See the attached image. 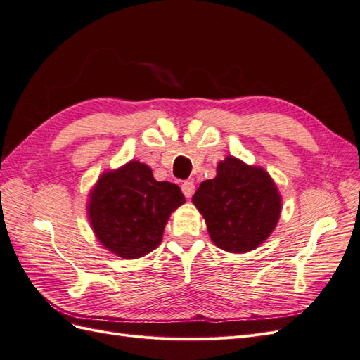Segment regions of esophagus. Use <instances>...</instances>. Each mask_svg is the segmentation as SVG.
Here are the masks:
<instances>
[{
	"mask_svg": "<svg viewBox=\"0 0 360 360\" xmlns=\"http://www.w3.org/2000/svg\"><path fill=\"white\" fill-rule=\"evenodd\" d=\"M181 191H183V193H184V197L191 198L192 195L195 193V184H193V181H184V183L181 184Z\"/></svg>",
	"mask_w": 360,
	"mask_h": 360,
	"instance_id": "34e87169",
	"label": "esophagus"
}]
</instances>
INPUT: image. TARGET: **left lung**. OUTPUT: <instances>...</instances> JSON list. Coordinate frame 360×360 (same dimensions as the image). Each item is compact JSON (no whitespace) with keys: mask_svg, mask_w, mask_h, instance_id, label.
Returning <instances> with one entry per match:
<instances>
[{"mask_svg":"<svg viewBox=\"0 0 360 360\" xmlns=\"http://www.w3.org/2000/svg\"><path fill=\"white\" fill-rule=\"evenodd\" d=\"M192 202L202 214L212 242L231 254L264 243L282 210V197L270 174L234 156L217 163L216 177L200 184Z\"/></svg>","mask_w":360,"mask_h":360,"instance_id":"left-lung-1","label":"left lung"}]
</instances>
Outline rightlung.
<instances>
[{
  "mask_svg": "<svg viewBox=\"0 0 360 360\" xmlns=\"http://www.w3.org/2000/svg\"><path fill=\"white\" fill-rule=\"evenodd\" d=\"M186 201L177 184L158 181L146 163L105 171L89 195L86 214L101 245L124 259L155 250L171 213Z\"/></svg>",
  "mask_w": 360,
  "mask_h": 360,
  "instance_id": "obj_1",
  "label": "right lung"
}]
</instances>
